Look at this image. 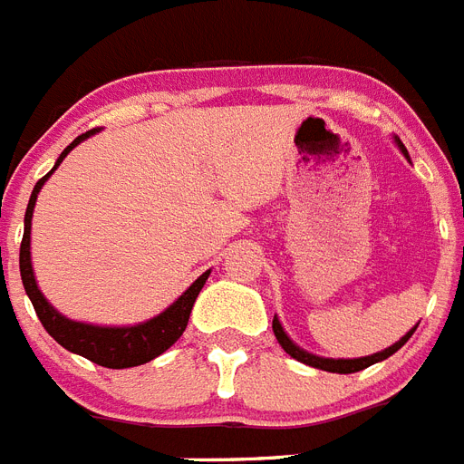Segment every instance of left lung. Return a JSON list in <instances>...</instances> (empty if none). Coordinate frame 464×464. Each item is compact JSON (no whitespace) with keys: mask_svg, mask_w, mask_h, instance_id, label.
<instances>
[{"mask_svg":"<svg viewBox=\"0 0 464 464\" xmlns=\"http://www.w3.org/2000/svg\"><path fill=\"white\" fill-rule=\"evenodd\" d=\"M398 146L402 148V153L407 155L405 146L398 140ZM417 331V328H412V331L407 333L402 340H398V343L392 344V347H388V350L379 352V354H372V357H362V359H324V357H316V354H309V352L299 350L295 343H292L290 337L285 335L283 325H280V321L277 318H273V333H276L277 343H280V347H283L287 354H290L292 359H296V362H302V364H309L314 366V369H324V372H331V373H354V372H362V369H366V366L376 364V362H383V359H388L391 354H395V352L402 347V344L412 337V333Z\"/></svg>","mask_w":464,"mask_h":464,"instance_id":"left-lung-1","label":"left lung"}]
</instances>
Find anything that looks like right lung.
Instances as JSON below:
<instances>
[{
    "mask_svg": "<svg viewBox=\"0 0 464 464\" xmlns=\"http://www.w3.org/2000/svg\"><path fill=\"white\" fill-rule=\"evenodd\" d=\"M95 131H98V129H91V131L81 133L79 139H73L72 143L64 148V153L59 155L57 165L64 160L66 153H69L73 146H79L81 140L88 139V136ZM57 165L35 184V188H33L31 194V201H28V208H25L24 239H21V254H18V266H21V280H24L25 295L31 296L33 309L38 314L44 331L50 333L64 350L73 352V354H81V357L91 359L92 364L107 366V369H129V366L146 364V362H150V359H155L165 350H169V347L179 340L181 333H184V328H187L188 324V316H191V309H194L196 296L203 290V285H206V280H208L210 276V270L208 273H203V276L198 277V280H196V283L191 285V287H188L168 311H162L160 316L150 318V321H146V324L140 325H131V328H100V325L76 324V321H69V318H64L62 314H57V311L47 304L43 292L38 290L31 266L33 208H35L38 191L43 188L47 177L57 169Z\"/></svg>",
    "mask_w": 464,
    "mask_h": 464,
    "instance_id": "right-lung-1",
    "label": "right lung"
}]
</instances>
